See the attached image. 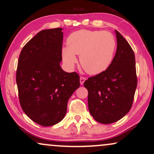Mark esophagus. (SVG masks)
Instances as JSON below:
<instances>
[{
  "label": "esophagus",
  "instance_id": "esophagus-1",
  "mask_svg": "<svg viewBox=\"0 0 154 154\" xmlns=\"http://www.w3.org/2000/svg\"><path fill=\"white\" fill-rule=\"evenodd\" d=\"M86 80V78L85 77H80V78H79V82H80V84L82 85H84V82H85Z\"/></svg>",
  "mask_w": 154,
  "mask_h": 154
}]
</instances>
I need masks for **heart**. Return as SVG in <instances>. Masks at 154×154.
<instances>
[{
    "instance_id": "b5f03b06",
    "label": "heart",
    "mask_w": 154,
    "mask_h": 154,
    "mask_svg": "<svg viewBox=\"0 0 154 154\" xmlns=\"http://www.w3.org/2000/svg\"><path fill=\"white\" fill-rule=\"evenodd\" d=\"M67 46L62 49L63 60L69 68L77 63L75 55H79V63L90 75L103 72L109 67L116 48V41L106 31L81 29L72 33L67 40Z\"/></svg>"
}]
</instances>
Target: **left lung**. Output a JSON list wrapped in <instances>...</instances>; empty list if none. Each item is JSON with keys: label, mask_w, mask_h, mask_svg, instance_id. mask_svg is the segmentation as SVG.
Instances as JSON below:
<instances>
[{"label": "left lung", "mask_w": 154, "mask_h": 154, "mask_svg": "<svg viewBox=\"0 0 154 154\" xmlns=\"http://www.w3.org/2000/svg\"><path fill=\"white\" fill-rule=\"evenodd\" d=\"M115 32L118 45L112 63L84 83L90 114L102 124L118 121L130 111L137 85L134 51L118 31Z\"/></svg>", "instance_id": "8db88e82"}]
</instances>
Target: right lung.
<instances>
[{"label": "right lung", "instance_id": "1", "mask_svg": "<svg viewBox=\"0 0 154 154\" xmlns=\"http://www.w3.org/2000/svg\"><path fill=\"white\" fill-rule=\"evenodd\" d=\"M62 28L41 31L20 53L16 82L21 107L31 120L42 126L64 118L69 98L79 87V76L61 68Z\"/></svg>", "mask_w": 154, "mask_h": 154}]
</instances>
